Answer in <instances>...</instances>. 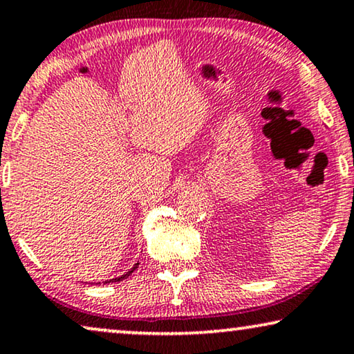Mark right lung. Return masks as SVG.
<instances>
[{"mask_svg":"<svg viewBox=\"0 0 354 354\" xmlns=\"http://www.w3.org/2000/svg\"><path fill=\"white\" fill-rule=\"evenodd\" d=\"M138 265H139V263H136V265H134V266L131 268V270H129V271L127 272V274H123V276H120V277H115V279H111V281H106V283H107V282H120V281H123V279L128 277L129 274H131V272H133L134 270H136Z\"/></svg>","mask_w":354,"mask_h":354,"instance_id":"obj_1","label":"right lung"}]
</instances>
